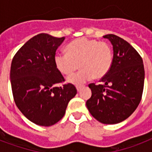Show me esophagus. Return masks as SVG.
Segmentation results:
<instances>
[{
  "instance_id": "1",
  "label": "esophagus",
  "mask_w": 152,
  "mask_h": 152,
  "mask_svg": "<svg viewBox=\"0 0 152 152\" xmlns=\"http://www.w3.org/2000/svg\"><path fill=\"white\" fill-rule=\"evenodd\" d=\"M81 89V86H76V90H77V91H80Z\"/></svg>"
}]
</instances>
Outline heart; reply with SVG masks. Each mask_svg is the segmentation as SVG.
<instances>
[{
  "mask_svg": "<svg viewBox=\"0 0 152 152\" xmlns=\"http://www.w3.org/2000/svg\"><path fill=\"white\" fill-rule=\"evenodd\" d=\"M55 66L61 74L70 76L78 69L81 70L67 81L81 85L91 79H100L108 73L113 63V51L106 42L95 39L80 38L67 46L66 53H56Z\"/></svg>",
  "mask_w": 152,
  "mask_h": 152,
  "instance_id": "b5f03b06",
  "label": "heart"
}]
</instances>
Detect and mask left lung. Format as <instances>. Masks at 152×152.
<instances>
[{
  "mask_svg": "<svg viewBox=\"0 0 152 152\" xmlns=\"http://www.w3.org/2000/svg\"><path fill=\"white\" fill-rule=\"evenodd\" d=\"M103 38L113 46V63L101 84H89L91 97L86 106L99 122L113 125L127 119L140 102L144 68L141 57L128 42L112 34Z\"/></svg>",
  "mask_w": 152,
  "mask_h": 152,
  "instance_id": "left-lung-1",
  "label": "left lung"
}]
</instances>
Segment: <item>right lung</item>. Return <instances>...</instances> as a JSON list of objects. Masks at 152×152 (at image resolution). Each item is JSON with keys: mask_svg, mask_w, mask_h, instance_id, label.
Listing matches in <instances>:
<instances>
[{"mask_svg": "<svg viewBox=\"0 0 152 152\" xmlns=\"http://www.w3.org/2000/svg\"><path fill=\"white\" fill-rule=\"evenodd\" d=\"M64 40V37L37 34L18 50L12 61L10 80L15 105L38 125L51 126L58 122L77 93L71 83L55 86L64 81L53 61Z\"/></svg>", "mask_w": 152, "mask_h": 152, "instance_id": "right-lung-1", "label": "right lung"}]
</instances>
